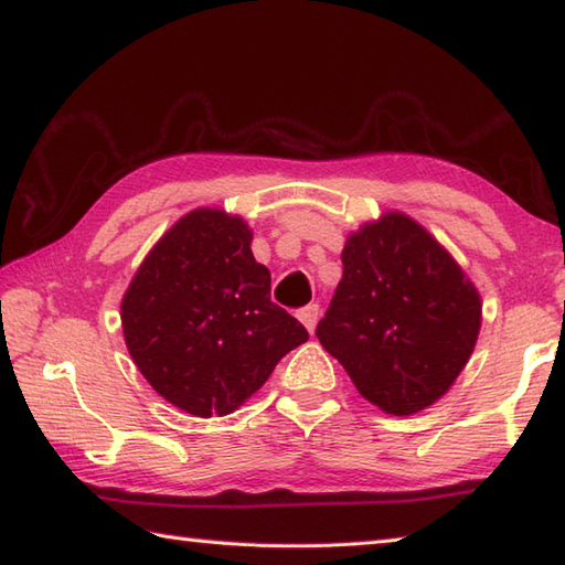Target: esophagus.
<instances>
[{
  "mask_svg": "<svg viewBox=\"0 0 565 565\" xmlns=\"http://www.w3.org/2000/svg\"><path fill=\"white\" fill-rule=\"evenodd\" d=\"M318 318H320V306L318 303H308L306 308L298 310V320L303 322L308 332H313L318 326Z\"/></svg>",
  "mask_w": 565,
  "mask_h": 565,
  "instance_id": "esophagus-1",
  "label": "esophagus"
}]
</instances>
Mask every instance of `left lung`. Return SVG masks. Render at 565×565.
Wrapping results in <instances>:
<instances>
[{
  "label": "left lung",
  "mask_w": 565,
  "mask_h": 565,
  "mask_svg": "<svg viewBox=\"0 0 565 565\" xmlns=\"http://www.w3.org/2000/svg\"><path fill=\"white\" fill-rule=\"evenodd\" d=\"M342 264L320 344L383 413L425 411L473 352L476 286L423 225L395 211L347 237Z\"/></svg>",
  "instance_id": "8db88e82"
}]
</instances>
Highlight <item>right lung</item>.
Segmentation results:
<instances>
[{
  "instance_id": "right-lung-1",
  "label": "right lung",
  "mask_w": 565,
  "mask_h": 565,
  "mask_svg": "<svg viewBox=\"0 0 565 565\" xmlns=\"http://www.w3.org/2000/svg\"><path fill=\"white\" fill-rule=\"evenodd\" d=\"M249 243L237 215L191 211L150 249L121 301L140 374L189 415L237 411L308 340L301 322L271 303V274Z\"/></svg>"
}]
</instances>
